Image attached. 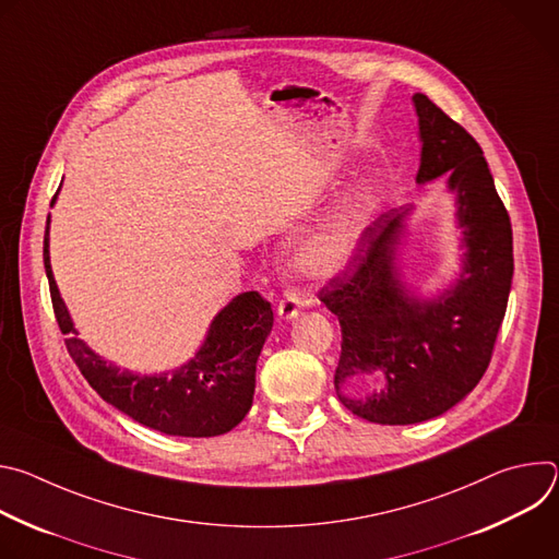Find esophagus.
Returning <instances> with one entry per match:
<instances>
[{
	"instance_id": "34e87169",
	"label": "esophagus",
	"mask_w": 559,
	"mask_h": 559,
	"mask_svg": "<svg viewBox=\"0 0 559 559\" xmlns=\"http://www.w3.org/2000/svg\"><path fill=\"white\" fill-rule=\"evenodd\" d=\"M276 311H278L281 321H294V318L302 311V300H300V296H298L296 292H287V294L281 298Z\"/></svg>"
}]
</instances>
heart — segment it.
<instances>
[{
    "label": "heart",
    "instance_id": "heart-1",
    "mask_svg": "<svg viewBox=\"0 0 559 559\" xmlns=\"http://www.w3.org/2000/svg\"><path fill=\"white\" fill-rule=\"evenodd\" d=\"M380 207L382 192L373 183L352 188L292 243V270L302 278H332L345 272L356 259Z\"/></svg>",
    "mask_w": 559,
    "mask_h": 559
}]
</instances>
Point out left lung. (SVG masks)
<instances>
[{
	"instance_id": "8db88e82",
	"label": "left lung",
	"mask_w": 559,
	"mask_h": 559,
	"mask_svg": "<svg viewBox=\"0 0 559 559\" xmlns=\"http://www.w3.org/2000/svg\"><path fill=\"white\" fill-rule=\"evenodd\" d=\"M416 183L444 177L460 229V270L433 289L403 259L414 205L373 221L356 259L321 289L343 330L338 401L376 425L442 416L485 376L513 281V231L483 147L427 95H414Z\"/></svg>"
}]
</instances>
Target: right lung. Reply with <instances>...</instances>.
<instances>
[{"mask_svg": "<svg viewBox=\"0 0 559 559\" xmlns=\"http://www.w3.org/2000/svg\"><path fill=\"white\" fill-rule=\"evenodd\" d=\"M48 231L50 214L44 267L57 323L68 334L66 347L74 365L108 405L147 429L181 438L221 436L246 418L254 401L257 362L274 328L272 307L259 292L234 296L212 318L201 347L181 367L158 373L130 371L108 362L79 338L52 274Z\"/></svg>", "mask_w": 559, "mask_h": 559, "instance_id": "obj_1", "label": "right lung"}]
</instances>
